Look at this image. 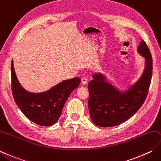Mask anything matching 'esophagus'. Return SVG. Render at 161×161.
<instances>
[{"label":"esophagus","instance_id":"1","mask_svg":"<svg viewBox=\"0 0 161 161\" xmlns=\"http://www.w3.org/2000/svg\"><path fill=\"white\" fill-rule=\"evenodd\" d=\"M87 81H88V80H87V78H86V77H83L82 78H81V83H82L83 84H86V83H87Z\"/></svg>","mask_w":161,"mask_h":161}]
</instances>
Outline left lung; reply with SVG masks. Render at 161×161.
<instances>
[{
    "label": "left lung",
    "instance_id": "1",
    "mask_svg": "<svg viewBox=\"0 0 161 161\" xmlns=\"http://www.w3.org/2000/svg\"><path fill=\"white\" fill-rule=\"evenodd\" d=\"M137 51L145 58V68L137 82L127 91H119L106 81L101 74H94L93 80L89 82V110L91 120L96 125H120L133 116L145 101L152 80L153 61L144 40Z\"/></svg>",
    "mask_w": 161,
    "mask_h": 161
}]
</instances>
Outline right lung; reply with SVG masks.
Returning a JSON list of instances; mask_svg holds the SVG:
<instances>
[{"instance_id": "add662e5", "label": "right lung", "mask_w": 161, "mask_h": 161, "mask_svg": "<svg viewBox=\"0 0 161 161\" xmlns=\"http://www.w3.org/2000/svg\"><path fill=\"white\" fill-rule=\"evenodd\" d=\"M80 81V78L74 77L63 81L45 92H28L19 82L12 61L11 84L14 101L29 120L42 126H49L58 121L66 100Z\"/></svg>"}]
</instances>
